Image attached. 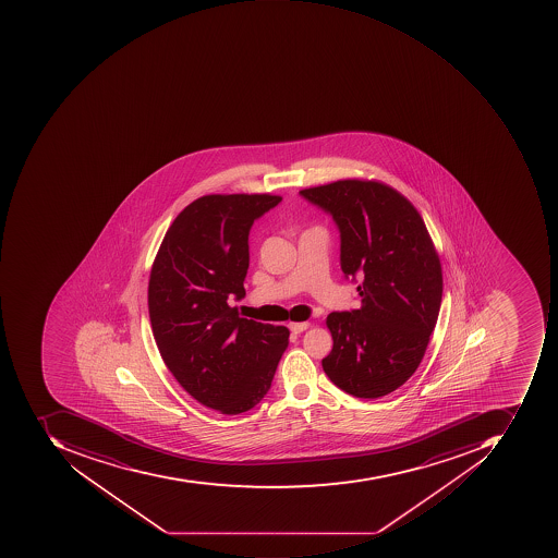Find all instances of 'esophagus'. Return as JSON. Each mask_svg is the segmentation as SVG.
<instances>
[{
  "mask_svg": "<svg viewBox=\"0 0 558 558\" xmlns=\"http://www.w3.org/2000/svg\"><path fill=\"white\" fill-rule=\"evenodd\" d=\"M308 327V322H292V324H288V328H290L293 333H302V331L306 330Z\"/></svg>",
  "mask_w": 558,
  "mask_h": 558,
  "instance_id": "esophagus-1",
  "label": "esophagus"
}]
</instances>
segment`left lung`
Returning a JSON list of instances; mask_svg holds the SVG:
<instances>
[{
	"instance_id": "8db88e82",
	"label": "left lung",
	"mask_w": 558,
	"mask_h": 558,
	"mask_svg": "<svg viewBox=\"0 0 558 558\" xmlns=\"http://www.w3.org/2000/svg\"><path fill=\"white\" fill-rule=\"evenodd\" d=\"M331 215L340 266L355 280L361 308L327 317L333 347L322 361L350 396L377 399L420 367L441 308V262L417 209L379 181L342 179L300 191Z\"/></svg>"
}]
</instances>
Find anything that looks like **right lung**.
<instances>
[{
	"mask_svg": "<svg viewBox=\"0 0 558 558\" xmlns=\"http://www.w3.org/2000/svg\"><path fill=\"white\" fill-rule=\"evenodd\" d=\"M271 194H208L179 213L150 270V325L182 389L221 414L255 408L288 347L287 327L238 315L253 222L280 203Z\"/></svg>",
	"mask_w": 558,
	"mask_h": 558,
	"instance_id": "obj_1",
	"label": "right lung"
}]
</instances>
